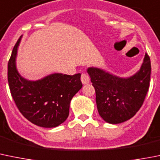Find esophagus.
<instances>
[{
  "label": "esophagus",
  "instance_id": "esophagus-1",
  "mask_svg": "<svg viewBox=\"0 0 160 160\" xmlns=\"http://www.w3.org/2000/svg\"><path fill=\"white\" fill-rule=\"evenodd\" d=\"M80 80H81V82L83 84H87V83H90V77L88 74L87 73H82L81 77H80Z\"/></svg>",
  "mask_w": 160,
  "mask_h": 160
}]
</instances>
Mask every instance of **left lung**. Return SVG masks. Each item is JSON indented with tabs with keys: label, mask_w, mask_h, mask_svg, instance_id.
Listing matches in <instances>:
<instances>
[{
	"label": "left lung",
	"mask_w": 160,
	"mask_h": 160,
	"mask_svg": "<svg viewBox=\"0 0 160 160\" xmlns=\"http://www.w3.org/2000/svg\"><path fill=\"white\" fill-rule=\"evenodd\" d=\"M88 72L99 115L107 123L116 124L132 118L143 105L150 85L151 61L145 54L141 69L130 78H119L97 68H89Z\"/></svg>",
	"instance_id": "8db88e82"
}]
</instances>
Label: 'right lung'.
I'll use <instances>...</instances> for the list:
<instances>
[{
	"label": "right lung",
	"instance_id": "right-lung-1",
	"mask_svg": "<svg viewBox=\"0 0 160 160\" xmlns=\"http://www.w3.org/2000/svg\"><path fill=\"white\" fill-rule=\"evenodd\" d=\"M12 50L8 64V81L11 94L20 112L33 124L55 128L67 119L71 99L82 88L80 73H55L37 81H28L15 67L17 48Z\"/></svg>",
	"mask_w": 160,
	"mask_h": 160
}]
</instances>
